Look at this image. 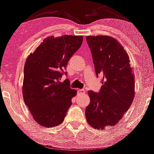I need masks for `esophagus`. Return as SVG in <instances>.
Here are the masks:
<instances>
[{
    "mask_svg": "<svg viewBox=\"0 0 154 154\" xmlns=\"http://www.w3.org/2000/svg\"><path fill=\"white\" fill-rule=\"evenodd\" d=\"M85 92V90H84L83 89H79L78 90V93L79 94H83Z\"/></svg>",
    "mask_w": 154,
    "mask_h": 154,
    "instance_id": "esophagus-1",
    "label": "esophagus"
}]
</instances>
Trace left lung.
I'll list each match as a JSON object with an SVG mask.
<instances>
[{"instance_id":"1","label":"left lung","mask_w":154,"mask_h":154,"mask_svg":"<svg viewBox=\"0 0 154 154\" xmlns=\"http://www.w3.org/2000/svg\"><path fill=\"white\" fill-rule=\"evenodd\" d=\"M97 76L102 85L99 92L88 91L85 109L88 123L96 130L119 123L134 100V76L129 56L116 39L108 35L87 36Z\"/></svg>"}]
</instances>
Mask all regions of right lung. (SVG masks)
Wrapping results in <instances>:
<instances>
[{"label":"right lung","instance_id":"1","mask_svg":"<svg viewBox=\"0 0 154 154\" xmlns=\"http://www.w3.org/2000/svg\"><path fill=\"white\" fill-rule=\"evenodd\" d=\"M82 35L49 36L26 59L23 97L38 124L55 127L64 121L76 90L66 79L61 82L68 62L83 43Z\"/></svg>","mask_w":154,"mask_h":154}]
</instances>
